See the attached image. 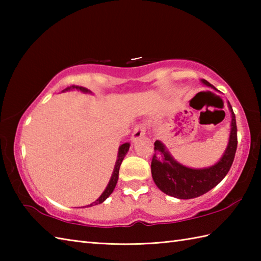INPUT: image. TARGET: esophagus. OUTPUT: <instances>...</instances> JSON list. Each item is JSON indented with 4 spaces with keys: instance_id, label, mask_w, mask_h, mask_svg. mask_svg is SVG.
<instances>
[{
    "instance_id": "1",
    "label": "esophagus",
    "mask_w": 261,
    "mask_h": 261,
    "mask_svg": "<svg viewBox=\"0 0 261 261\" xmlns=\"http://www.w3.org/2000/svg\"><path fill=\"white\" fill-rule=\"evenodd\" d=\"M147 127H148V124H147V123H140V124H138V125L135 127L134 134H132L131 139H132V140H137V139H139V138L145 136V135H146V131H147Z\"/></svg>"
}]
</instances>
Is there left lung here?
<instances>
[{
	"label": "left lung",
	"instance_id": "8db88e82",
	"mask_svg": "<svg viewBox=\"0 0 261 261\" xmlns=\"http://www.w3.org/2000/svg\"><path fill=\"white\" fill-rule=\"evenodd\" d=\"M205 85L216 88L207 81L202 80ZM232 114L231 134L228 148L218 164L204 169H192L178 164L166 150L160 141L154 142V152L151 160V175L154 184L165 194L180 199L195 198L212 190L222 180L234 160L238 136L236 114L229 103Z\"/></svg>",
	"mask_w": 261,
	"mask_h": 261
}]
</instances>
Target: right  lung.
Returning <instances> with one entry per match:
<instances>
[{
    "label": "right lung",
    "mask_w": 261,
    "mask_h": 261,
    "mask_svg": "<svg viewBox=\"0 0 261 261\" xmlns=\"http://www.w3.org/2000/svg\"><path fill=\"white\" fill-rule=\"evenodd\" d=\"M74 88H76V90H80V91H82V92H86V93H87V92H90V91L87 90V88L83 87V86H77V85H71V86H68L67 88H65V91L74 90ZM129 148H130V145H129V143H123V145H122V146L119 148L118 160H116V163H115V167H114V170H113V174H112V177H111V180H110V182H109L108 187L105 188V191L102 193V195L99 196V197L96 199L95 202H93L92 204L87 205V206H93V205H96V204H99V203L104 202L105 199H107V198L111 195V193L113 192V190L115 188L116 182H118V179H119V169H120L121 163H122V160H123L124 156L126 154L127 150H129Z\"/></svg>",
    "instance_id": "obj_1"
}]
</instances>
